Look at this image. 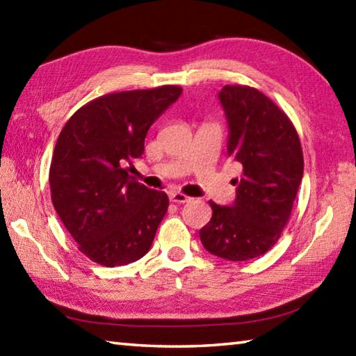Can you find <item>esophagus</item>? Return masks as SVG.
<instances>
[{"instance_id": "1", "label": "esophagus", "mask_w": 356, "mask_h": 356, "mask_svg": "<svg viewBox=\"0 0 356 356\" xmlns=\"http://www.w3.org/2000/svg\"><path fill=\"white\" fill-rule=\"evenodd\" d=\"M170 200H171L172 202H176V204H185V202H190L191 197L184 195V193L172 191V193H170Z\"/></svg>"}]
</instances>
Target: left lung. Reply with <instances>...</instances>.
<instances>
[{"label":"left lung","instance_id":"1","mask_svg":"<svg viewBox=\"0 0 356 356\" xmlns=\"http://www.w3.org/2000/svg\"><path fill=\"white\" fill-rule=\"evenodd\" d=\"M227 122V156L243 168L236 201H210L212 218L200 231L209 252L226 261L259 257L278 242L303 177V152L297 130L267 95L250 86H225L218 92Z\"/></svg>","mask_w":356,"mask_h":356}]
</instances>
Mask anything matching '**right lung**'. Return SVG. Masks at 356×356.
I'll use <instances>...</instances> for the list:
<instances>
[{
	"label": "right lung",
	"mask_w": 356,
	"mask_h": 356,
	"mask_svg": "<svg viewBox=\"0 0 356 356\" xmlns=\"http://www.w3.org/2000/svg\"><path fill=\"white\" fill-rule=\"evenodd\" d=\"M182 89L106 94L81 106L58 136L50 166L56 213L91 261L119 267L141 259L170 206L166 193L129 176L144 138Z\"/></svg>",
	"instance_id": "obj_1"
}]
</instances>
